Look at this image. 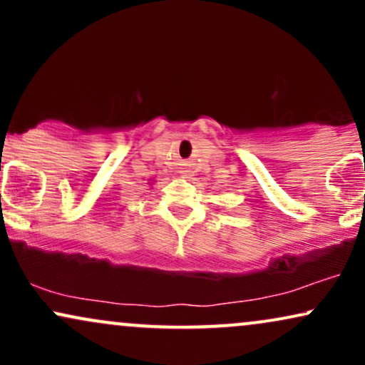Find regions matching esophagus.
<instances>
[{"instance_id":"obj_1","label":"esophagus","mask_w":365,"mask_h":365,"mask_svg":"<svg viewBox=\"0 0 365 365\" xmlns=\"http://www.w3.org/2000/svg\"><path fill=\"white\" fill-rule=\"evenodd\" d=\"M183 177H185V178H190V173H188V171L185 170V171H183Z\"/></svg>"}]
</instances>
